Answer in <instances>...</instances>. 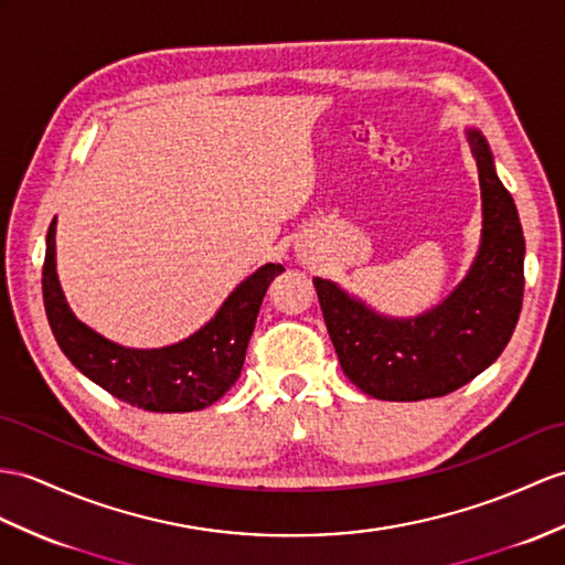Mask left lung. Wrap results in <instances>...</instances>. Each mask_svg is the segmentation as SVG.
Segmentation results:
<instances>
[{
  "instance_id": "left-lung-1",
  "label": "left lung",
  "mask_w": 565,
  "mask_h": 565,
  "mask_svg": "<svg viewBox=\"0 0 565 565\" xmlns=\"http://www.w3.org/2000/svg\"><path fill=\"white\" fill-rule=\"evenodd\" d=\"M481 184L484 230L472 270L444 305L409 321L383 319L335 282L313 278L345 376L379 401H426L481 374L511 340L525 290V237L513 196L479 131H467Z\"/></svg>"
}]
</instances>
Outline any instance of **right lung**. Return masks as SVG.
I'll return each mask as SVG.
<instances>
[{
  "label": "right lung",
  "instance_id": "obj_1",
  "mask_svg": "<svg viewBox=\"0 0 565 565\" xmlns=\"http://www.w3.org/2000/svg\"><path fill=\"white\" fill-rule=\"evenodd\" d=\"M54 220L43 264L45 313L54 340L81 374L127 405L148 412L203 409L235 386L260 301L270 280L285 270L280 264L260 266L237 285L215 319L191 338L160 350H129L95 333L68 309L54 270Z\"/></svg>",
  "mask_w": 565,
  "mask_h": 565
}]
</instances>
